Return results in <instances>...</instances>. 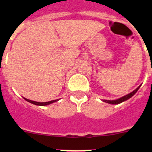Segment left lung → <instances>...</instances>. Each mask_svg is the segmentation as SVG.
<instances>
[{"label": "left lung", "instance_id": "8db88e82", "mask_svg": "<svg viewBox=\"0 0 152 152\" xmlns=\"http://www.w3.org/2000/svg\"><path fill=\"white\" fill-rule=\"evenodd\" d=\"M139 88H140V86H139V88H137L135 90V91H132V92L130 93V94H129L126 95V96H123V97H121V98H119V99H117V100H104L103 101L106 102V103H111V104H119V103H122V102L125 101V100H127L128 99H129L130 97H132V96H133L135 93L138 91V90L139 89Z\"/></svg>", "mask_w": 152, "mask_h": 152}]
</instances>
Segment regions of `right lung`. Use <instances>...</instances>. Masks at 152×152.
I'll list each match as a JSON object with an SVG mask.
<instances>
[{"mask_svg": "<svg viewBox=\"0 0 152 152\" xmlns=\"http://www.w3.org/2000/svg\"><path fill=\"white\" fill-rule=\"evenodd\" d=\"M26 101L29 102V103H33V104H35V105H38V106H46V105H49L50 103H54V102L57 101V100H51V101L49 102H43V103H39V102H36V101H33V100H28V99H26V98H24Z\"/></svg>", "mask_w": 152, "mask_h": 152, "instance_id": "1", "label": "right lung"}]
</instances>
